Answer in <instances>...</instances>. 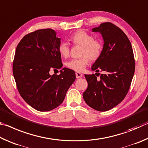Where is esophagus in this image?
<instances>
[{
  "mask_svg": "<svg viewBox=\"0 0 148 148\" xmlns=\"http://www.w3.org/2000/svg\"><path fill=\"white\" fill-rule=\"evenodd\" d=\"M76 77L77 79H79V78H81V77H82V74L81 73H79V72H77L76 73Z\"/></svg>",
  "mask_w": 148,
  "mask_h": 148,
  "instance_id": "1",
  "label": "esophagus"
}]
</instances>
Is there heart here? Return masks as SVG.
<instances>
[{"label":"heart","mask_w":148,"mask_h":148,"mask_svg":"<svg viewBox=\"0 0 148 148\" xmlns=\"http://www.w3.org/2000/svg\"><path fill=\"white\" fill-rule=\"evenodd\" d=\"M71 43L75 45L82 46L81 58L72 59L66 63L67 68L73 71L81 72L90 63V59L95 61L102 54L103 43L101 40H94V36L84 30H78L70 38ZM58 52L64 58L68 57L70 53V47L65 41L60 43Z\"/></svg>","instance_id":"1"}]
</instances>
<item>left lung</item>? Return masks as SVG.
I'll return each instance as SVG.
<instances>
[{
	"label": "left lung",
	"instance_id": "left-lung-1",
	"mask_svg": "<svg viewBox=\"0 0 148 148\" xmlns=\"http://www.w3.org/2000/svg\"><path fill=\"white\" fill-rule=\"evenodd\" d=\"M92 31L101 34L104 47L92 70L103 73L84 75L88 86L83 98L90 107L104 112L116 107L126 96L134 73L135 62L130 41L117 26L103 23Z\"/></svg>",
	"mask_w": 148,
	"mask_h": 148
}]
</instances>
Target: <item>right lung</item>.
<instances>
[{
    "label": "right lung",
    "mask_w": 148,
    "mask_h": 148,
    "mask_svg": "<svg viewBox=\"0 0 148 148\" xmlns=\"http://www.w3.org/2000/svg\"><path fill=\"white\" fill-rule=\"evenodd\" d=\"M60 38L51 28L25 35L18 44L13 62V74L21 96L34 109L49 111L62 103L75 81V73L64 68L51 75V69L63 66L58 52Z\"/></svg>",
    "instance_id": "obj_1"
}]
</instances>
